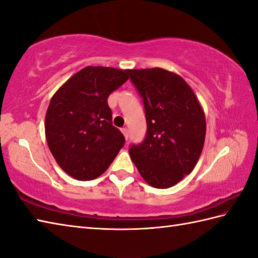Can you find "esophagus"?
Here are the masks:
<instances>
[{
	"instance_id": "esophagus-1",
	"label": "esophagus",
	"mask_w": 258,
	"mask_h": 258,
	"mask_svg": "<svg viewBox=\"0 0 258 258\" xmlns=\"http://www.w3.org/2000/svg\"><path fill=\"white\" fill-rule=\"evenodd\" d=\"M120 131H122V133H123V135H124L125 140H128V130L126 128V127H124V128H122Z\"/></svg>"
}]
</instances>
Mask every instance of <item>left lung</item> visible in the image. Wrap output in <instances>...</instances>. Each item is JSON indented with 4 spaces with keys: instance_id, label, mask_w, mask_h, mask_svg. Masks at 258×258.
I'll use <instances>...</instances> for the list:
<instances>
[{
    "instance_id": "obj_1",
    "label": "left lung",
    "mask_w": 258,
    "mask_h": 258,
    "mask_svg": "<svg viewBox=\"0 0 258 258\" xmlns=\"http://www.w3.org/2000/svg\"><path fill=\"white\" fill-rule=\"evenodd\" d=\"M143 98L147 132L130 156L146 183L168 188L193 171L206 134L205 114L179 75L161 68L128 70Z\"/></svg>"
}]
</instances>
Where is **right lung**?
Returning <instances> with one entry per match:
<instances>
[{"label": "right lung", "mask_w": 258, "mask_h": 258, "mask_svg": "<svg viewBox=\"0 0 258 258\" xmlns=\"http://www.w3.org/2000/svg\"><path fill=\"white\" fill-rule=\"evenodd\" d=\"M127 71L86 67L52 97L45 116L47 145L59 167L75 179L100 176L124 146L107 98L128 80Z\"/></svg>", "instance_id": "right-lung-1"}]
</instances>
